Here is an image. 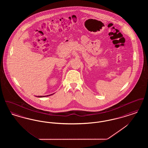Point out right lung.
I'll list each match as a JSON object with an SVG mask.
<instances>
[{
	"mask_svg": "<svg viewBox=\"0 0 148 148\" xmlns=\"http://www.w3.org/2000/svg\"><path fill=\"white\" fill-rule=\"evenodd\" d=\"M52 94H50V95H46V96H36V97H39V98H42V97H48V96H50V95H51Z\"/></svg>",
	"mask_w": 148,
	"mask_h": 148,
	"instance_id": "obj_1",
	"label": "right lung"
}]
</instances>
